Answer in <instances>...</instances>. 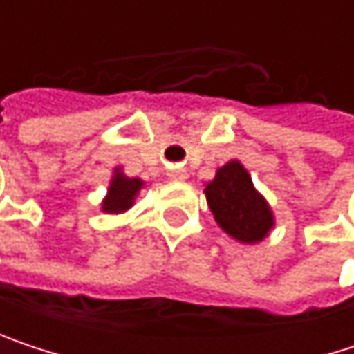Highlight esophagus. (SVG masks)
Returning <instances> with one entry per match:
<instances>
[{"label": "esophagus", "instance_id": "obj_1", "mask_svg": "<svg viewBox=\"0 0 354 354\" xmlns=\"http://www.w3.org/2000/svg\"><path fill=\"white\" fill-rule=\"evenodd\" d=\"M168 178L174 180V182H184L188 178V174H186L184 168H172V170H168Z\"/></svg>", "mask_w": 354, "mask_h": 354}]
</instances>
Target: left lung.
<instances>
[{
	"label": "left lung",
	"mask_w": 354,
	"mask_h": 354,
	"mask_svg": "<svg viewBox=\"0 0 354 354\" xmlns=\"http://www.w3.org/2000/svg\"><path fill=\"white\" fill-rule=\"evenodd\" d=\"M217 225L240 244H258L274 230V213L254 186L240 160L217 168L215 178L203 188Z\"/></svg>",
	"instance_id": "1"
}]
</instances>
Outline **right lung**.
<instances>
[{
  "label": "right lung",
  "instance_id": "obj_1",
  "mask_svg": "<svg viewBox=\"0 0 354 354\" xmlns=\"http://www.w3.org/2000/svg\"><path fill=\"white\" fill-rule=\"evenodd\" d=\"M145 186V182L141 178H131L122 172L120 166H116L112 170V178L108 182L106 196L100 203V211L106 215H120L127 213L133 205L137 194L141 192V188Z\"/></svg>",
  "mask_w": 354,
  "mask_h": 354
}]
</instances>
